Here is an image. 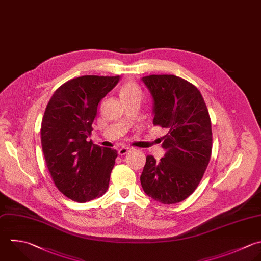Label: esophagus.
<instances>
[{"instance_id":"esophagus-1","label":"esophagus","mask_w":261,"mask_h":261,"mask_svg":"<svg viewBox=\"0 0 261 261\" xmlns=\"http://www.w3.org/2000/svg\"><path fill=\"white\" fill-rule=\"evenodd\" d=\"M128 151H129V148H128V147H121V148L118 149V154H119L120 156H122V155H125Z\"/></svg>"}]
</instances>
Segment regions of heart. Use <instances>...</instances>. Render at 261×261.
Here are the masks:
<instances>
[{"instance_id": "1", "label": "heart", "mask_w": 261, "mask_h": 261, "mask_svg": "<svg viewBox=\"0 0 261 261\" xmlns=\"http://www.w3.org/2000/svg\"><path fill=\"white\" fill-rule=\"evenodd\" d=\"M138 94H141V90L138 87V85H136L135 83H132V82H128V83L124 84L121 87L120 92H119V95H120L121 99L134 96V95H138Z\"/></svg>"}]
</instances>
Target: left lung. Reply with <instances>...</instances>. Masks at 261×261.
I'll use <instances>...</instances> for the list:
<instances>
[{
    "instance_id": "left-lung-1",
    "label": "left lung",
    "mask_w": 261,
    "mask_h": 261,
    "mask_svg": "<svg viewBox=\"0 0 261 261\" xmlns=\"http://www.w3.org/2000/svg\"><path fill=\"white\" fill-rule=\"evenodd\" d=\"M153 99V124L166 128L159 162L146 158L141 174L144 192L163 204L178 203L198 187L210 160L211 121L199 90L175 75L142 77Z\"/></svg>"
}]
</instances>
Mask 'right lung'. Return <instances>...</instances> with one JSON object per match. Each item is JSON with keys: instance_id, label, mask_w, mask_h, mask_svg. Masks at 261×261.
Here are the masks:
<instances>
[{"instance_id": "add662e5", "label": "right lung", "mask_w": 261, "mask_h": 261, "mask_svg": "<svg viewBox=\"0 0 261 261\" xmlns=\"http://www.w3.org/2000/svg\"><path fill=\"white\" fill-rule=\"evenodd\" d=\"M119 80V75L70 80L47 105L41 127L45 160L58 190L73 201H91L108 190L117 151L89 138L100 101Z\"/></svg>"}]
</instances>
